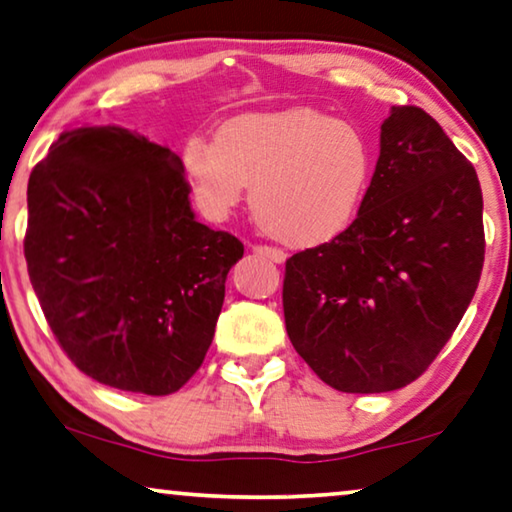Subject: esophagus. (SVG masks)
<instances>
[{
	"label": "esophagus",
	"instance_id": "obj_1",
	"mask_svg": "<svg viewBox=\"0 0 512 512\" xmlns=\"http://www.w3.org/2000/svg\"><path fill=\"white\" fill-rule=\"evenodd\" d=\"M253 253L271 259V262H276V264H282V262H285V257H287L285 253H282V250L269 248V246H253Z\"/></svg>",
	"mask_w": 512,
	"mask_h": 512
}]
</instances>
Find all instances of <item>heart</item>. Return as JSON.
<instances>
[{"label": "heart", "instance_id": "b5f03b06", "mask_svg": "<svg viewBox=\"0 0 512 512\" xmlns=\"http://www.w3.org/2000/svg\"><path fill=\"white\" fill-rule=\"evenodd\" d=\"M181 167L197 209L213 223L250 188L257 223L289 246H319L352 223L372 177V147L347 121L312 108L253 112L190 135Z\"/></svg>", "mask_w": 512, "mask_h": 512}]
</instances>
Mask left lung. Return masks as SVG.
I'll list each match as a JSON object with an SVG mask.
<instances>
[{"label": "left lung", "instance_id": "obj_1", "mask_svg": "<svg viewBox=\"0 0 512 512\" xmlns=\"http://www.w3.org/2000/svg\"><path fill=\"white\" fill-rule=\"evenodd\" d=\"M483 259L474 165L425 110L398 105L381 124L379 160L354 223L287 259L289 340L335 391L407 386L451 340Z\"/></svg>", "mask_w": 512, "mask_h": 512}]
</instances>
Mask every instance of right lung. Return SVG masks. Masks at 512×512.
Masks as SVG:
<instances>
[{
	"label": "right lung",
	"instance_id": "add662e5",
	"mask_svg": "<svg viewBox=\"0 0 512 512\" xmlns=\"http://www.w3.org/2000/svg\"><path fill=\"white\" fill-rule=\"evenodd\" d=\"M181 158L119 126L52 142L29 177L25 259L75 368L170 395L200 370L243 243L197 223Z\"/></svg>",
	"mask_w": 512,
	"mask_h": 512
}]
</instances>
